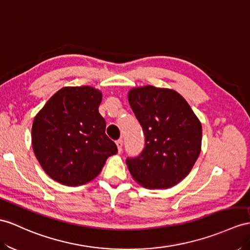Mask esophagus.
I'll return each mask as SVG.
<instances>
[{
	"mask_svg": "<svg viewBox=\"0 0 250 250\" xmlns=\"http://www.w3.org/2000/svg\"><path fill=\"white\" fill-rule=\"evenodd\" d=\"M117 146H118V150L119 153H121L122 151V148H123V140L122 139H119L117 141Z\"/></svg>",
	"mask_w": 250,
	"mask_h": 250,
	"instance_id": "obj_1",
	"label": "esophagus"
}]
</instances>
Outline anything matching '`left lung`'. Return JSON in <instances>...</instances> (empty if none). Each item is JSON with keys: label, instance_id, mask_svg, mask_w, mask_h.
Masks as SVG:
<instances>
[{"label": "left lung", "instance_id": "8db88e82", "mask_svg": "<svg viewBox=\"0 0 250 250\" xmlns=\"http://www.w3.org/2000/svg\"><path fill=\"white\" fill-rule=\"evenodd\" d=\"M129 105L141 125V154L127 158L131 176L148 188H168L190 173L200 153L203 129L190 105L174 90L135 88Z\"/></svg>", "mask_w": 250, "mask_h": 250}]
</instances>
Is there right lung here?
I'll return each instance as SVG.
<instances>
[{"label":"right lung","mask_w":250,"mask_h":250,"mask_svg":"<svg viewBox=\"0 0 250 250\" xmlns=\"http://www.w3.org/2000/svg\"><path fill=\"white\" fill-rule=\"evenodd\" d=\"M102 93L92 87H65L47 101L32 127L34 153L45 173L64 186L94 179L118 153L99 112Z\"/></svg>","instance_id":"add662e5"}]
</instances>
